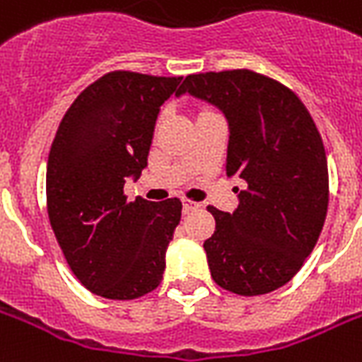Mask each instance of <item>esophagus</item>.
<instances>
[{
	"instance_id": "obj_1",
	"label": "esophagus",
	"mask_w": 362,
	"mask_h": 362,
	"mask_svg": "<svg viewBox=\"0 0 362 362\" xmlns=\"http://www.w3.org/2000/svg\"><path fill=\"white\" fill-rule=\"evenodd\" d=\"M182 207H184V213H192L195 209H199V203L192 202V199H184V202H182Z\"/></svg>"
}]
</instances>
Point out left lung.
<instances>
[{
    "instance_id": "left-lung-1",
    "label": "left lung",
    "mask_w": 362,
    "mask_h": 362,
    "mask_svg": "<svg viewBox=\"0 0 362 362\" xmlns=\"http://www.w3.org/2000/svg\"><path fill=\"white\" fill-rule=\"evenodd\" d=\"M221 109L230 128L226 174L245 180L234 213L207 207L211 276L238 296L288 284L310 255L328 211L322 138L290 88L247 69L189 74L180 92Z\"/></svg>"
}]
</instances>
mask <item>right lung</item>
I'll return each mask as SVG.
<instances>
[{
  "label": "right lung",
  "instance_id": "add662e5",
  "mask_svg": "<svg viewBox=\"0 0 362 362\" xmlns=\"http://www.w3.org/2000/svg\"><path fill=\"white\" fill-rule=\"evenodd\" d=\"M180 82L107 72L74 99L57 128L45 174L47 215L74 276L95 296L136 299L163 280L182 202H128L124 182L147 167L159 109Z\"/></svg>",
  "mask_w": 362,
  "mask_h": 362
}]
</instances>
